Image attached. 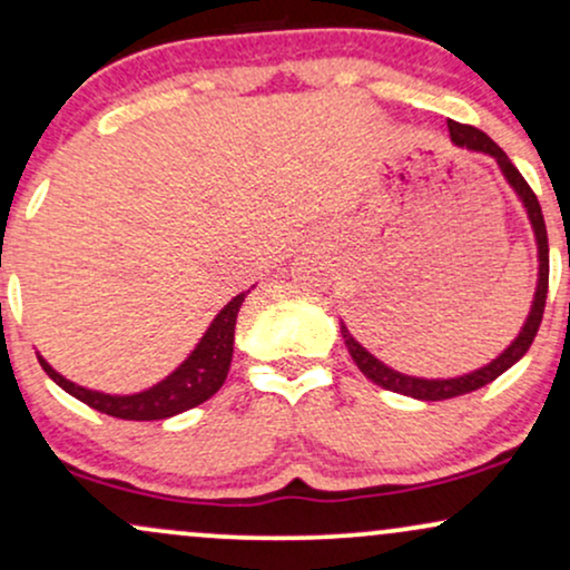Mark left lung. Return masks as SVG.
<instances>
[{
    "instance_id": "obj_1",
    "label": "left lung",
    "mask_w": 570,
    "mask_h": 570,
    "mask_svg": "<svg viewBox=\"0 0 570 570\" xmlns=\"http://www.w3.org/2000/svg\"><path fill=\"white\" fill-rule=\"evenodd\" d=\"M450 128V141L455 147L469 149V153H482L490 155L495 163H499L503 179L509 181V187L514 189V195L520 198L522 208H525L528 219H531L533 227V238H535V248H539V281H535V292H533V303H531V313H528L525 324L522 330L517 332V337L512 340L509 348H503L493 362L485 364V367L466 372V375L458 377H415V375H404V372L391 370L389 364H383L381 358L372 356V353L358 343L356 337L351 335L348 326L340 322V335L345 340V348L356 362V367L364 372V377H370L372 383L383 385V389L394 391V394H404L412 399H421V402H440V399H453V396H463L472 394V391L482 389V385L493 383L495 377L503 375L512 364L520 362L525 356L528 348H531L535 332H539L541 316H544V303H547V289H549V244H547V225H544V214H541L539 198L533 195V189L528 187V181L522 179V174L517 171L514 163L507 158V153L490 139L488 134L476 130L472 126H461V122H448Z\"/></svg>"
}]
</instances>
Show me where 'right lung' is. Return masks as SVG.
Wrapping results in <instances>:
<instances>
[{
  "label": "right lung",
  "mask_w": 570,
  "mask_h": 570,
  "mask_svg": "<svg viewBox=\"0 0 570 570\" xmlns=\"http://www.w3.org/2000/svg\"><path fill=\"white\" fill-rule=\"evenodd\" d=\"M248 292L235 294L203 332L189 356L176 367L171 375L163 377L160 383L149 385L139 394H104V391L85 389L67 381L61 372H56L37 353L42 370L53 377V383L61 385L67 394L88 404L104 415L122 417V421H163V417L179 415V412L198 407V404L212 399L225 383L233 362V343H235V318H238L240 305H244Z\"/></svg>",
  "instance_id": "1"
}]
</instances>
